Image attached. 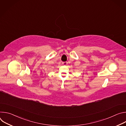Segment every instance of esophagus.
Wrapping results in <instances>:
<instances>
[{
  "label": "esophagus",
  "instance_id": "obj_1",
  "mask_svg": "<svg viewBox=\"0 0 126 126\" xmlns=\"http://www.w3.org/2000/svg\"><path fill=\"white\" fill-rule=\"evenodd\" d=\"M62 64L64 66H66V65H67V62H64L62 63Z\"/></svg>",
  "mask_w": 126,
  "mask_h": 126
}]
</instances>
